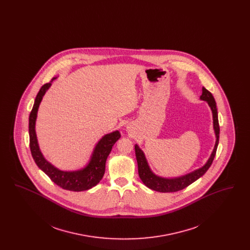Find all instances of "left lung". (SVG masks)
I'll return each instance as SVG.
<instances>
[{"label": "left lung", "mask_w": 250, "mask_h": 250, "mask_svg": "<svg viewBox=\"0 0 250 250\" xmlns=\"http://www.w3.org/2000/svg\"><path fill=\"white\" fill-rule=\"evenodd\" d=\"M201 99L203 101H206L211 107L212 113H213V124H214V134H215V144H214V150L212 152V155L209 157L208 161L204 166L192 171L188 174H186L184 176L177 177V178H163L160 176L155 175V173L151 170L150 167L147 163V160L145 158L144 153L142 149L136 144L135 145V153L137 157L138 162V169H139V175L140 178L143 181V184L153 189V190L158 191V192H176V191L182 190L188 187L192 183L197 181L200 177L208 170V168L212 165L214 161L217 145L219 142V124H218V115H217V108H216V103L214 101L213 95L204 87H202V95H201Z\"/></svg>", "instance_id": "left-lung-1"}]
</instances>
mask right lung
Returning a JSON list of instances; mask_svg holds the SVG:
<instances>
[{
	"mask_svg": "<svg viewBox=\"0 0 250 250\" xmlns=\"http://www.w3.org/2000/svg\"><path fill=\"white\" fill-rule=\"evenodd\" d=\"M55 79L56 78H53L52 81ZM51 82L44 84L39 90L36 95L34 107L29 116L31 153L38 167L42 169L50 180L59 186L60 188L66 190L77 192L88 190L96 186L100 180L103 178L107 156L110 154L114 143L121 138V134L119 131L116 130L102 137V139L95 145L89 163L83 169L75 171H63L51 165L42 155L38 146L36 134V121L38 107L43 96L50 87Z\"/></svg>",
	"mask_w": 250,
	"mask_h": 250,
	"instance_id": "1",
	"label": "right lung"
}]
</instances>
